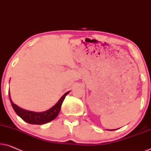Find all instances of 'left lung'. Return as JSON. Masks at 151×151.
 <instances>
[{
  "instance_id": "left-lung-1",
  "label": "left lung",
  "mask_w": 151,
  "mask_h": 151,
  "mask_svg": "<svg viewBox=\"0 0 151 151\" xmlns=\"http://www.w3.org/2000/svg\"><path fill=\"white\" fill-rule=\"evenodd\" d=\"M113 130H114V129H113Z\"/></svg>"
}]
</instances>
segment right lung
Masks as SVG:
<instances>
[{
    "instance_id": "add662e5",
    "label": "right lung",
    "mask_w": 151,
    "mask_h": 151,
    "mask_svg": "<svg viewBox=\"0 0 151 151\" xmlns=\"http://www.w3.org/2000/svg\"><path fill=\"white\" fill-rule=\"evenodd\" d=\"M69 92L70 91L64 93L62 96V97L60 99L59 101L52 108H51L48 111L41 112L30 111L22 109V108L19 107L13 102L12 100L11 99L9 92V100L13 109H14L15 112H16V114L19 117H21L24 121L30 123V124L42 125L49 122V121H53V119L56 118V116L59 114L60 109H61L63 101H64L65 97H66V96L68 95Z\"/></svg>"
}]
</instances>
